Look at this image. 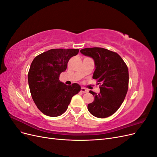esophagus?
<instances>
[{
  "instance_id": "esophagus-1",
  "label": "esophagus",
  "mask_w": 157,
  "mask_h": 157,
  "mask_svg": "<svg viewBox=\"0 0 157 157\" xmlns=\"http://www.w3.org/2000/svg\"><path fill=\"white\" fill-rule=\"evenodd\" d=\"M80 91H81L82 93H87L88 92V90L86 88H81V89H80Z\"/></svg>"
}]
</instances>
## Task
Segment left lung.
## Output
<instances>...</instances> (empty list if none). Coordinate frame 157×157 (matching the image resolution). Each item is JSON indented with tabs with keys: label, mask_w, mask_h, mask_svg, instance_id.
<instances>
[{
	"label": "left lung",
	"mask_w": 157,
	"mask_h": 157,
	"mask_svg": "<svg viewBox=\"0 0 157 157\" xmlns=\"http://www.w3.org/2000/svg\"><path fill=\"white\" fill-rule=\"evenodd\" d=\"M94 61L93 78L100 84V92L90 91L94 101L88 105L89 112L98 118H106L115 113L124 101L128 88L127 65L116 52L103 48H87L80 51Z\"/></svg>",
	"instance_id": "obj_1"
}]
</instances>
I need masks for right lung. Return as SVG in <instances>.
Here are the masks:
<instances>
[{
    "label": "right lung",
    "mask_w": 157,
    "mask_h": 157,
    "mask_svg": "<svg viewBox=\"0 0 157 157\" xmlns=\"http://www.w3.org/2000/svg\"><path fill=\"white\" fill-rule=\"evenodd\" d=\"M78 49H51L35 57L28 73L32 98L38 109L49 117H58L67 109L71 99L80 91L77 83L67 86L59 80L71 58Z\"/></svg>",
    "instance_id": "1"
}]
</instances>
